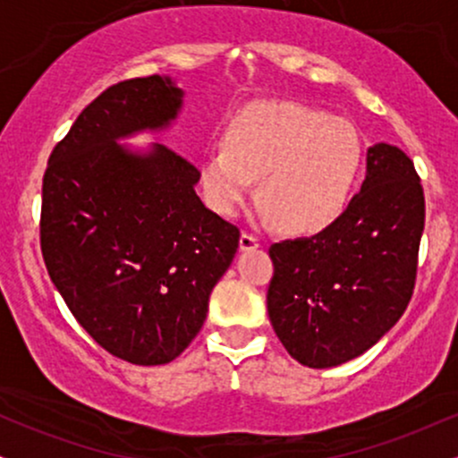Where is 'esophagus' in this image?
<instances>
[{"mask_svg": "<svg viewBox=\"0 0 458 458\" xmlns=\"http://www.w3.org/2000/svg\"><path fill=\"white\" fill-rule=\"evenodd\" d=\"M239 245H241V250H254V247H260L262 245V241H260L259 234L247 233V230H243V233H241Z\"/></svg>", "mask_w": 458, "mask_h": 458, "instance_id": "esophagus-1", "label": "esophagus"}]
</instances>
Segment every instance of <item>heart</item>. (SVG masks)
Returning <instances> with one entry per match:
<instances>
[{"label": "heart", "instance_id": "b5f03b06", "mask_svg": "<svg viewBox=\"0 0 458 458\" xmlns=\"http://www.w3.org/2000/svg\"><path fill=\"white\" fill-rule=\"evenodd\" d=\"M361 165V140L349 120L293 101L256 103L230 123L225 146L199 167L204 198L236 215L262 176L260 198L286 228L317 233L340 217Z\"/></svg>", "mask_w": 458, "mask_h": 458}]
</instances>
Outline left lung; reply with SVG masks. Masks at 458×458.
Masks as SVG:
<instances>
[{
	"mask_svg": "<svg viewBox=\"0 0 458 458\" xmlns=\"http://www.w3.org/2000/svg\"><path fill=\"white\" fill-rule=\"evenodd\" d=\"M424 230V189L401 148H368L361 191L310 239L269 247L267 310L293 360L344 364L390 331L411 301Z\"/></svg>",
	"mask_w": 458,
	"mask_h": 458,
	"instance_id": "left-lung-1",
	"label": "left lung"
}]
</instances>
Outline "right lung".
Instances as JSON below:
<instances>
[{
	"label": "right lung",
	"instance_id": "obj_1",
	"mask_svg": "<svg viewBox=\"0 0 458 458\" xmlns=\"http://www.w3.org/2000/svg\"><path fill=\"white\" fill-rule=\"evenodd\" d=\"M182 92L159 75L103 90L55 144L43 176L40 250L77 323L135 366L176 360L202 329L239 228L208 211L199 170L167 146L115 140L161 129Z\"/></svg>",
	"mask_w": 458,
	"mask_h": 458
}]
</instances>
